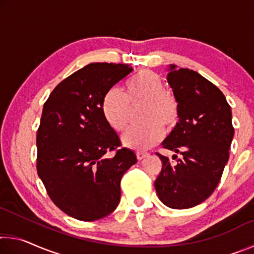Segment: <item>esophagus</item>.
I'll return each mask as SVG.
<instances>
[{"instance_id":"34e87169","label":"esophagus","mask_w":254,"mask_h":254,"mask_svg":"<svg viewBox=\"0 0 254 254\" xmlns=\"http://www.w3.org/2000/svg\"><path fill=\"white\" fill-rule=\"evenodd\" d=\"M149 153L147 152H136V158L137 160H142V159H144L145 157H148Z\"/></svg>"}]
</instances>
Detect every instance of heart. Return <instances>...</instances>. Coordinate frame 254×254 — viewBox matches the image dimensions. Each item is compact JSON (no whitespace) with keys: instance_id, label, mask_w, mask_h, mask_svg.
<instances>
[{"instance_id":"1","label":"heart","mask_w":254,"mask_h":254,"mask_svg":"<svg viewBox=\"0 0 254 254\" xmlns=\"http://www.w3.org/2000/svg\"><path fill=\"white\" fill-rule=\"evenodd\" d=\"M142 105L140 120L144 124L130 127L122 137L124 145L136 151L154 147L163 137V131L169 132L177 126L179 107L174 94L165 89L162 78L156 72L141 70L127 81L124 94L110 89L102 102L103 115L117 132L128 126L132 109Z\"/></svg>"}]
</instances>
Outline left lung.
I'll use <instances>...</instances> for the list:
<instances>
[{
	"label": "left lung",
	"instance_id": "1",
	"mask_svg": "<svg viewBox=\"0 0 254 254\" xmlns=\"http://www.w3.org/2000/svg\"><path fill=\"white\" fill-rule=\"evenodd\" d=\"M167 80L178 102L179 122L162 145L183 159L171 162L157 153L162 168L154 187L168 207L190 208L220 183L234 135L232 111L224 94L197 71L170 65Z\"/></svg>",
	"mask_w": 254,
	"mask_h": 254
}]
</instances>
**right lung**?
Segmentation results:
<instances>
[{
	"mask_svg": "<svg viewBox=\"0 0 254 254\" xmlns=\"http://www.w3.org/2000/svg\"><path fill=\"white\" fill-rule=\"evenodd\" d=\"M123 64L93 63L56 86L44 105L37 133V171L55 205L92 222L118 207L121 179L136 162L103 115L105 94L132 71Z\"/></svg>",
	"mask_w": 254,
	"mask_h": 254,
	"instance_id": "obj_1",
	"label": "right lung"
}]
</instances>
